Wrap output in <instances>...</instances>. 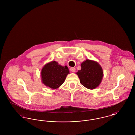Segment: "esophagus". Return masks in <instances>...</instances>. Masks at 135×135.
I'll list each match as a JSON object with an SVG mask.
<instances>
[{"instance_id":"obj_1","label":"esophagus","mask_w":135,"mask_h":135,"mask_svg":"<svg viewBox=\"0 0 135 135\" xmlns=\"http://www.w3.org/2000/svg\"><path fill=\"white\" fill-rule=\"evenodd\" d=\"M70 71L72 72H75V68L74 67H71L70 68Z\"/></svg>"}]
</instances>
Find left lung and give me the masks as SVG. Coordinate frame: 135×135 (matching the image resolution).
Segmentation results:
<instances>
[{"label":"left lung","mask_w":135,"mask_h":135,"mask_svg":"<svg viewBox=\"0 0 135 135\" xmlns=\"http://www.w3.org/2000/svg\"><path fill=\"white\" fill-rule=\"evenodd\" d=\"M81 69L76 74L80 83L86 88L93 90L101 84L103 77V69L97 62L87 59L81 64Z\"/></svg>","instance_id":"left-lung-1"}]
</instances>
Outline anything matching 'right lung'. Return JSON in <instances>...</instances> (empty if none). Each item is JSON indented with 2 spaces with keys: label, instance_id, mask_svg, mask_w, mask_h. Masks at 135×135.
Here are the masks:
<instances>
[{
  "label": "right lung",
  "instance_id": "obj_1",
  "mask_svg": "<svg viewBox=\"0 0 135 135\" xmlns=\"http://www.w3.org/2000/svg\"><path fill=\"white\" fill-rule=\"evenodd\" d=\"M69 70L67 66H62L55 61H51L42 67L41 81L45 86L57 89L64 83Z\"/></svg>",
  "mask_w": 135,
  "mask_h": 135
}]
</instances>
